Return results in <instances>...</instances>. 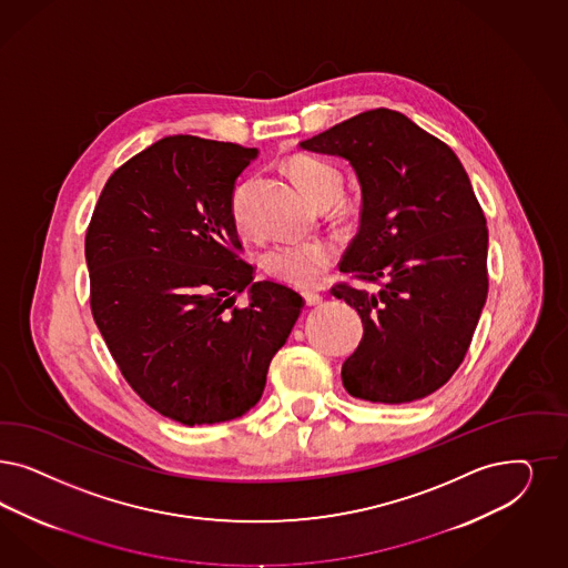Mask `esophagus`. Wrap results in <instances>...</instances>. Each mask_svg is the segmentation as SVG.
Segmentation results:
<instances>
[{
    "label": "esophagus",
    "instance_id": "1",
    "mask_svg": "<svg viewBox=\"0 0 568 568\" xmlns=\"http://www.w3.org/2000/svg\"><path fill=\"white\" fill-rule=\"evenodd\" d=\"M303 298H305V303L313 307V305H320L322 301H324V296L317 293H303Z\"/></svg>",
    "mask_w": 568,
    "mask_h": 568
}]
</instances>
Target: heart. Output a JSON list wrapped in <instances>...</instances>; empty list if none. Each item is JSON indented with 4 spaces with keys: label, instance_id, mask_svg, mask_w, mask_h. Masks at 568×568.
I'll use <instances>...</instances> for the list:
<instances>
[{
    "label": "heart",
    "instance_id": "heart-1",
    "mask_svg": "<svg viewBox=\"0 0 568 568\" xmlns=\"http://www.w3.org/2000/svg\"><path fill=\"white\" fill-rule=\"evenodd\" d=\"M288 171L294 182L317 206H329L343 194V171L326 159L298 154L288 161ZM232 215L240 230H246L242 213V190L232 202ZM336 258V246L329 240H305V242H282L274 244L263 255V267L277 280L293 286H313L326 274Z\"/></svg>",
    "mask_w": 568,
    "mask_h": 568
}]
</instances>
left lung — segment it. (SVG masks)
<instances>
[{
  "instance_id": "obj_1",
  "label": "left lung",
  "mask_w": 568,
  "mask_h": 568,
  "mask_svg": "<svg viewBox=\"0 0 568 568\" xmlns=\"http://www.w3.org/2000/svg\"><path fill=\"white\" fill-rule=\"evenodd\" d=\"M301 146L347 159L362 183V225L338 282L364 336L343 364L348 395L409 403L445 385L466 357L487 301V220L456 152L397 110L359 112Z\"/></svg>"
}]
</instances>
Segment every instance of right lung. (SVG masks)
<instances>
[{"label":"right lung","mask_w":568,"mask_h":568,"mask_svg":"<svg viewBox=\"0 0 568 568\" xmlns=\"http://www.w3.org/2000/svg\"><path fill=\"white\" fill-rule=\"evenodd\" d=\"M255 148L169 135L109 178L85 234L90 307L112 359L152 409L185 426L234 420L263 395L305 305L253 282L232 196ZM250 291V303L235 296Z\"/></svg>","instance_id":"1"}]
</instances>
